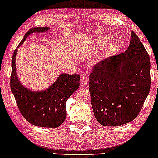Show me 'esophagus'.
<instances>
[{"label": "esophagus", "mask_w": 158, "mask_h": 158, "mask_svg": "<svg viewBox=\"0 0 158 158\" xmlns=\"http://www.w3.org/2000/svg\"><path fill=\"white\" fill-rule=\"evenodd\" d=\"M80 83L82 86H85L88 83V76L85 75V74H82L80 78Z\"/></svg>", "instance_id": "esophagus-1"}]
</instances>
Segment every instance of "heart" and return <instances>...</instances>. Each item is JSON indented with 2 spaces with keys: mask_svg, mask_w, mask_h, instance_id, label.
<instances>
[{
  "mask_svg": "<svg viewBox=\"0 0 158 158\" xmlns=\"http://www.w3.org/2000/svg\"><path fill=\"white\" fill-rule=\"evenodd\" d=\"M111 38L109 35H102L99 37L96 42V46L98 48L102 50L106 48L108 52L114 51L117 48V43L116 41H110Z\"/></svg>",
  "mask_w": 158,
  "mask_h": 158,
  "instance_id": "1",
  "label": "heart"
}]
</instances>
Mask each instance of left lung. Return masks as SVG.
<instances>
[{
    "instance_id": "1",
    "label": "left lung",
    "mask_w": 158,
    "mask_h": 158,
    "mask_svg": "<svg viewBox=\"0 0 158 158\" xmlns=\"http://www.w3.org/2000/svg\"><path fill=\"white\" fill-rule=\"evenodd\" d=\"M150 58L131 32L124 52L99 61L90 74L91 106L104 126H119L138 116L151 88Z\"/></svg>"
}]
</instances>
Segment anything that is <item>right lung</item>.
Wrapping results in <instances>:
<instances>
[{
    "instance_id": "obj_1",
    "label": "right lung",
    "mask_w": 158,
    "mask_h": 158,
    "mask_svg": "<svg viewBox=\"0 0 158 158\" xmlns=\"http://www.w3.org/2000/svg\"><path fill=\"white\" fill-rule=\"evenodd\" d=\"M47 27L31 28L25 34L19 48L27 36L32 32H45ZM15 49L12 59L10 87L18 108L22 116L34 126L45 128H57L66 118V102L79 87V75L63 73L52 85L44 91H32L20 83L16 73Z\"/></svg>"
}]
</instances>
